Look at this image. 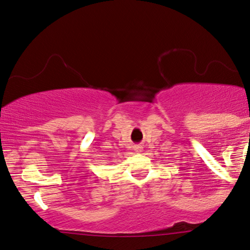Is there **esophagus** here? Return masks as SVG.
I'll use <instances>...</instances> for the list:
<instances>
[{
  "label": "esophagus",
  "mask_w": 250,
  "mask_h": 250,
  "mask_svg": "<svg viewBox=\"0 0 250 250\" xmlns=\"http://www.w3.org/2000/svg\"><path fill=\"white\" fill-rule=\"evenodd\" d=\"M142 150H143V149H142V146H137V147H136V152L139 153V152H142Z\"/></svg>",
  "instance_id": "obj_1"
}]
</instances>
